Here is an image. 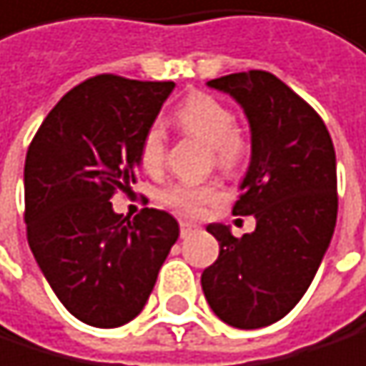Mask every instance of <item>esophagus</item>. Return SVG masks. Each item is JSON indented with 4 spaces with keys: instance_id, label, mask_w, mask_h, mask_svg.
<instances>
[{
    "instance_id": "obj_1",
    "label": "esophagus",
    "mask_w": 366,
    "mask_h": 366,
    "mask_svg": "<svg viewBox=\"0 0 366 366\" xmlns=\"http://www.w3.org/2000/svg\"><path fill=\"white\" fill-rule=\"evenodd\" d=\"M197 230H199L197 223H192V221H181V237H183V239L189 237L192 232H197Z\"/></svg>"
}]
</instances>
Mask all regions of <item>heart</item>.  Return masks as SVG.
Here are the masks:
<instances>
[{"instance_id":"b5f03b06","label":"heart","mask_w":366,"mask_h":366,"mask_svg":"<svg viewBox=\"0 0 366 366\" xmlns=\"http://www.w3.org/2000/svg\"><path fill=\"white\" fill-rule=\"evenodd\" d=\"M174 120L179 127L201 138L212 147L217 167L232 172L246 161L248 140L234 127V114L228 104H223L214 96L192 94L187 96L174 112ZM167 136L161 124L152 127L140 138V163L147 172H159L165 163ZM219 197L217 183H174L163 192V201L183 214H199L205 205H210Z\"/></svg>"}]
</instances>
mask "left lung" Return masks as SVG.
Segmentation results:
<instances>
[{
    "mask_svg": "<svg viewBox=\"0 0 366 366\" xmlns=\"http://www.w3.org/2000/svg\"><path fill=\"white\" fill-rule=\"evenodd\" d=\"M207 86L232 96L250 124V165L234 214L257 228L237 239L210 223L219 257L201 275L205 300L237 329H262L302 300L322 264L337 219L335 149L327 124L268 71L230 73Z\"/></svg>",
    "mask_w": 366,
    "mask_h": 366,
    "instance_id": "8db88e82",
    "label": "left lung"
}]
</instances>
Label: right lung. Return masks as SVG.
Instances as JSON below:
<instances>
[{
  "mask_svg": "<svg viewBox=\"0 0 366 366\" xmlns=\"http://www.w3.org/2000/svg\"><path fill=\"white\" fill-rule=\"evenodd\" d=\"M174 82L112 73L73 86L39 124L24 165L26 237L64 309L98 329L134 320L179 239V223L145 207L132 221L112 197L136 183L140 138Z\"/></svg>",
  "mask_w": 366,
  "mask_h": 366,
  "instance_id": "right-lung-1",
  "label": "right lung"
}]
</instances>
